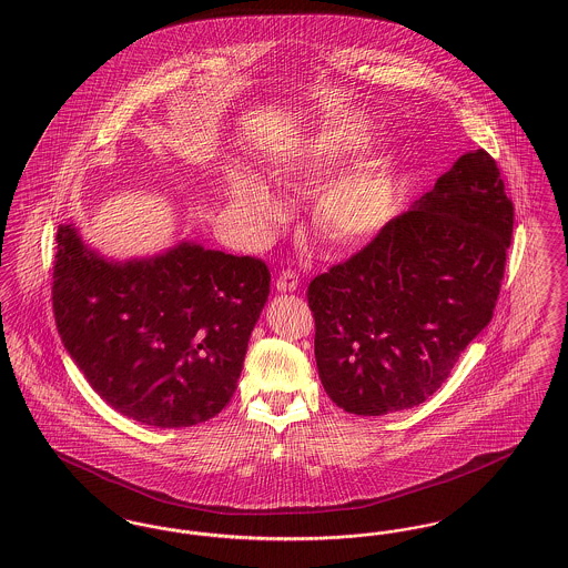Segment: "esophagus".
Returning <instances> with one entry per match:
<instances>
[{
    "label": "esophagus",
    "mask_w": 568,
    "mask_h": 568,
    "mask_svg": "<svg viewBox=\"0 0 568 568\" xmlns=\"http://www.w3.org/2000/svg\"><path fill=\"white\" fill-rule=\"evenodd\" d=\"M297 285H300V278H297L296 271H283L276 278V290L278 292H296Z\"/></svg>",
    "instance_id": "obj_1"
}]
</instances>
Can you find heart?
Listing matches in <instances>:
<instances>
[{"label": "heart", "instance_id": "1", "mask_svg": "<svg viewBox=\"0 0 568 568\" xmlns=\"http://www.w3.org/2000/svg\"><path fill=\"white\" fill-rule=\"evenodd\" d=\"M368 135L371 132L364 121H345L311 138L296 153L272 160L268 176L272 183L285 185L297 174L317 172L325 165L349 160L366 149ZM225 193L232 206L262 230L274 225L285 213L281 200L243 170L232 168L225 172ZM394 200L396 176L392 163L385 155H377L353 165L324 191L320 216L332 236L357 241L383 227L394 211Z\"/></svg>", "mask_w": 568, "mask_h": 568}]
</instances>
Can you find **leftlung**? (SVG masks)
Returning a JSON list of instances; mask_svg holds the SVG:
<instances>
[{"mask_svg":"<svg viewBox=\"0 0 568 568\" xmlns=\"http://www.w3.org/2000/svg\"><path fill=\"white\" fill-rule=\"evenodd\" d=\"M514 202L494 158L462 155L413 209L308 285L325 394L355 415L422 405L491 322Z\"/></svg>","mask_w":568,"mask_h":568,"instance_id":"obj_1","label":"left lung"}]
</instances>
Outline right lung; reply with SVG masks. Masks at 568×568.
Here are the masks:
<instances>
[{
  "mask_svg": "<svg viewBox=\"0 0 568 568\" xmlns=\"http://www.w3.org/2000/svg\"><path fill=\"white\" fill-rule=\"evenodd\" d=\"M271 294L268 266L200 244L114 264L57 230L53 313L91 387L155 428L202 424L230 403Z\"/></svg>",
  "mask_w": 568,
  "mask_h": 568,
  "instance_id": "obj_1",
  "label": "right lung"
}]
</instances>
